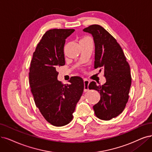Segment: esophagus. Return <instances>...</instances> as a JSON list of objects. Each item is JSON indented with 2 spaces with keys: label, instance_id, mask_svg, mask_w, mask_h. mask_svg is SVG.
<instances>
[{
  "label": "esophagus",
  "instance_id": "obj_1",
  "mask_svg": "<svg viewBox=\"0 0 152 152\" xmlns=\"http://www.w3.org/2000/svg\"><path fill=\"white\" fill-rule=\"evenodd\" d=\"M89 84V81H88V80L85 79L84 80V85H85V86H84V91H88V85Z\"/></svg>",
  "mask_w": 152,
  "mask_h": 152
}]
</instances>
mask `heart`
<instances>
[{
	"label": "heart",
	"instance_id": "obj_1",
	"mask_svg": "<svg viewBox=\"0 0 152 152\" xmlns=\"http://www.w3.org/2000/svg\"><path fill=\"white\" fill-rule=\"evenodd\" d=\"M89 39V37H84V38H83L80 41V42H81V41H85V40H86V39Z\"/></svg>",
	"mask_w": 152,
	"mask_h": 152
}]
</instances>
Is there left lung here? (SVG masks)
<instances>
[{"mask_svg":"<svg viewBox=\"0 0 152 152\" xmlns=\"http://www.w3.org/2000/svg\"><path fill=\"white\" fill-rule=\"evenodd\" d=\"M83 31L91 34L95 47L94 68L104 71L106 83L97 85L92 81L89 89L100 93V100L93 106L98 118L110 120L118 116L125 109L129 98L132 77L130 67L123 50L116 39L99 25H91Z\"/></svg>","mask_w":152,"mask_h":152,"instance_id":"obj_1","label":"left lung"}]
</instances>
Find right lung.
I'll list each match as a JSON object with an SVG mask.
<instances>
[{"label":"right lung","mask_w":152,"mask_h":152,"mask_svg":"<svg viewBox=\"0 0 152 152\" xmlns=\"http://www.w3.org/2000/svg\"><path fill=\"white\" fill-rule=\"evenodd\" d=\"M75 29L48 31L33 53L29 85L36 105L42 116L56 126H64L72 120V113L84 89L81 77L75 76L69 84L58 80L59 66L65 64L66 39Z\"/></svg>","instance_id":"add662e5"}]
</instances>
